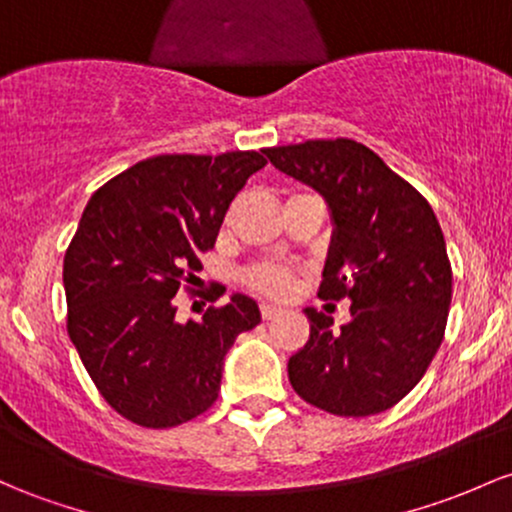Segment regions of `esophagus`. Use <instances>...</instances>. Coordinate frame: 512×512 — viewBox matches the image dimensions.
Listing matches in <instances>:
<instances>
[{
    "mask_svg": "<svg viewBox=\"0 0 512 512\" xmlns=\"http://www.w3.org/2000/svg\"><path fill=\"white\" fill-rule=\"evenodd\" d=\"M260 313H262V318H265V320H272V318H277L279 313H282V308L272 306V303H262Z\"/></svg>",
    "mask_w": 512,
    "mask_h": 512,
    "instance_id": "34e87169",
    "label": "esophagus"
}]
</instances>
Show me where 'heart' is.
Instances as JSON below:
<instances>
[{
  "mask_svg": "<svg viewBox=\"0 0 512 512\" xmlns=\"http://www.w3.org/2000/svg\"><path fill=\"white\" fill-rule=\"evenodd\" d=\"M243 279L250 289L260 291V294L282 296L291 289V282H294V267L274 260L255 262V265L245 269Z\"/></svg>",
  "mask_w": 512,
  "mask_h": 512,
  "instance_id": "b5f03b06",
  "label": "heart"
}]
</instances>
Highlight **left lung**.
<instances>
[{
    "instance_id": "1",
    "label": "left lung",
    "mask_w": 512,
    "mask_h": 512,
    "mask_svg": "<svg viewBox=\"0 0 512 512\" xmlns=\"http://www.w3.org/2000/svg\"><path fill=\"white\" fill-rule=\"evenodd\" d=\"M277 170L323 196L333 218L320 299H350V323L306 308L308 342L289 359L306 403L345 418L396 406L445 338L452 265L425 196L350 138L262 150Z\"/></svg>"
}]
</instances>
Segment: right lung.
<instances>
[{"label":"right lung","mask_w":512,"mask_h":512,"mask_svg":"<svg viewBox=\"0 0 512 512\" xmlns=\"http://www.w3.org/2000/svg\"><path fill=\"white\" fill-rule=\"evenodd\" d=\"M265 165L255 150L148 157L97 189L82 213L63 262L67 335L104 401L140 428L209 411L223 357L260 323L243 294L179 323L174 296L194 282L230 201Z\"/></svg>","instance_id":"obj_1"}]
</instances>
